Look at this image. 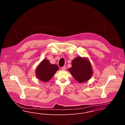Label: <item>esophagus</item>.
<instances>
[{
  "instance_id": "obj_1",
  "label": "esophagus",
  "mask_w": 125,
  "mask_h": 125,
  "mask_svg": "<svg viewBox=\"0 0 125 125\" xmlns=\"http://www.w3.org/2000/svg\"><path fill=\"white\" fill-rule=\"evenodd\" d=\"M65 69H66V66H65V65H64L63 67H62V69L63 70H65Z\"/></svg>"
}]
</instances>
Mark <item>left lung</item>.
Returning a JSON list of instances; mask_svg holds the SVG:
<instances>
[{"instance_id": "left-lung-1", "label": "left lung", "mask_w": 125, "mask_h": 125, "mask_svg": "<svg viewBox=\"0 0 125 125\" xmlns=\"http://www.w3.org/2000/svg\"><path fill=\"white\" fill-rule=\"evenodd\" d=\"M68 70L74 78L79 83L89 80L93 73L89 61L81 57H78L73 60L72 67Z\"/></svg>"}]
</instances>
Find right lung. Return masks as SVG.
I'll use <instances>...</instances> for the list:
<instances>
[{
  "label": "right lung",
  "instance_id": "right-lung-1",
  "mask_svg": "<svg viewBox=\"0 0 125 125\" xmlns=\"http://www.w3.org/2000/svg\"><path fill=\"white\" fill-rule=\"evenodd\" d=\"M59 69L56 64H52L47 60H44L38 66L36 70L37 77L43 82L50 80L54 73Z\"/></svg>",
  "mask_w": 125,
  "mask_h": 125
}]
</instances>
